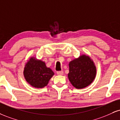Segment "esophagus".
Segmentation results:
<instances>
[{
  "label": "esophagus",
  "mask_w": 120,
  "mask_h": 120,
  "mask_svg": "<svg viewBox=\"0 0 120 120\" xmlns=\"http://www.w3.org/2000/svg\"><path fill=\"white\" fill-rule=\"evenodd\" d=\"M56 74L59 75H63V74H64V73H63V71H57L56 72Z\"/></svg>",
  "instance_id": "obj_1"
}]
</instances>
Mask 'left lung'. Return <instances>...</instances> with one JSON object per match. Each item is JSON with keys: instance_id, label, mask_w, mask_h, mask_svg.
<instances>
[{"instance_id": "8db88e82", "label": "left lung", "mask_w": 120, "mask_h": 120, "mask_svg": "<svg viewBox=\"0 0 120 120\" xmlns=\"http://www.w3.org/2000/svg\"><path fill=\"white\" fill-rule=\"evenodd\" d=\"M68 78L74 87L82 89L92 83L96 75L93 62L88 56L82 55L70 62Z\"/></svg>"}]
</instances>
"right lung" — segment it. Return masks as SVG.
Instances as JSON below:
<instances>
[{
	"label": "right lung",
	"mask_w": 120,
	"mask_h": 120,
	"mask_svg": "<svg viewBox=\"0 0 120 120\" xmlns=\"http://www.w3.org/2000/svg\"><path fill=\"white\" fill-rule=\"evenodd\" d=\"M54 74L51 69L46 67L44 62L34 57L27 62L24 70L26 81L35 88H43L47 86Z\"/></svg>",
	"instance_id": "1"
}]
</instances>
